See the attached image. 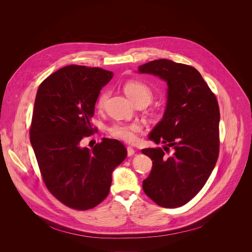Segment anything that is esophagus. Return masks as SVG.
I'll return each instance as SVG.
<instances>
[{"label":"esophagus","mask_w":252,"mask_h":252,"mask_svg":"<svg viewBox=\"0 0 252 252\" xmlns=\"http://www.w3.org/2000/svg\"><path fill=\"white\" fill-rule=\"evenodd\" d=\"M126 151H127V157H132L134 155V153H135L134 150L132 148H130V147H128L126 149Z\"/></svg>","instance_id":"obj_1"}]
</instances>
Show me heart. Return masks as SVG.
<instances>
[{
	"instance_id": "heart-1",
	"label": "heart",
	"mask_w": 252,
	"mask_h": 252,
	"mask_svg": "<svg viewBox=\"0 0 252 252\" xmlns=\"http://www.w3.org/2000/svg\"><path fill=\"white\" fill-rule=\"evenodd\" d=\"M124 90L126 95L133 102L146 101L149 104L152 101L154 96L152 89L145 83H141L138 81L127 82L125 85ZM107 95H109V93L107 92H103L100 94L96 103L98 109H102L106 101ZM109 131L114 137L118 139L124 140L126 142H132L136 137V132L140 131V126L136 123H131V124L118 123L113 125L109 128Z\"/></svg>"
}]
</instances>
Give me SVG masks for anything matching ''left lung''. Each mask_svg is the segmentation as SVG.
Instances as JSON below:
<instances>
[{
	"instance_id": "8db88e82",
	"label": "left lung",
	"mask_w": 252,
	"mask_h": 252,
	"mask_svg": "<svg viewBox=\"0 0 252 252\" xmlns=\"http://www.w3.org/2000/svg\"><path fill=\"white\" fill-rule=\"evenodd\" d=\"M138 73L158 77L167 85L163 117L149 134L157 145L163 143V150H141L153 160L142 189L162 207L182 206L203 188L217 163L219 103L198 70L190 65L160 59L139 65Z\"/></svg>"
}]
</instances>
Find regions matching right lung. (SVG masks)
Returning a JSON list of instances; mask_svg holds the SVG:
<instances>
[{
    "label": "right lung",
    "instance_id": "add662e5",
    "mask_svg": "<svg viewBox=\"0 0 252 252\" xmlns=\"http://www.w3.org/2000/svg\"><path fill=\"white\" fill-rule=\"evenodd\" d=\"M114 77L100 67L66 65L48 77L35 95L31 143L51 193L68 207L87 210L109 194L112 174L127 156L120 140L102 138L83 148L101 88Z\"/></svg>",
    "mask_w": 252,
    "mask_h": 252
}]
</instances>
